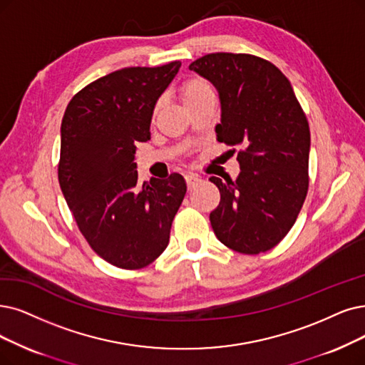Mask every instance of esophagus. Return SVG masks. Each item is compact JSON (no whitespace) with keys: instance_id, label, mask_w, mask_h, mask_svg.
<instances>
[{"instance_id":"esophagus-1","label":"esophagus","mask_w":365,"mask_h":365,"mask_svg":"<svg viewBox=\"0 0 365 365\" xmlns=\"http://www.w3.org/2000/svg\"><path fill=\"white\" fill-rule=\"evenodd\" d=\"M199 181H200V178L197 177V175H193V173H190V175H185V182H187V187H188V188L195 187Z\"/></svg>"}]
</instances>
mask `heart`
<instances>
[{"mask_svg":"<svg viewBox=\"0 0 365 365\" xmlns=\"http://www.w3.org/2000/svg\"><path fill=\"white\" fill-rule=\"evenodd\" d=\"M181 100L184 106H190L193 103H196V101L205 98L208 96H214V90L211 83L203 79V78H199V76H195V78H188L182 82L181 85Z\"/></svg>","mask_w":365,"mask_h":365,"instance_id":"b5f03b06","label":"heart"}]
</instances>
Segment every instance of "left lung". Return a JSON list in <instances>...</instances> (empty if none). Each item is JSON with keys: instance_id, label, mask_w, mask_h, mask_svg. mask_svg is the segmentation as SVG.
Here are the masks:
<instances>
[{"instance_id": "obj_1", "label": "left lung", "mask_w": 365, "mask_h": 365, "mask_svg": "<svg viewBox=\"0 0 365 365\" xmlns=\"http://www.w3.org/2000/svg\"><path fill=\"white\" fill-rule=\"evenodd\" d=\"M188 68L212 82L220 96L218 142L240 148L238 178H210L220 190V203L210 214L212 230L238 253L268 252L292 229L307 196V116L289 79L264 58L217 52Z\"/></svg>"}]
</instances>
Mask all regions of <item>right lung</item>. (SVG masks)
I'll use <instances>...</instances> for the list:
<instances>
[{
    "label": "right lung",
    "mask_w": 365,
    "mask_h": 365,
    "mask_svg": "<svg viewBox=\"0 0 365 365\" xmlns=\"http://www.w3.org/2000/svg\"><path fill=\"white\" fill-rule=\"evenodd\" d=\"M181 67H127L73 96L61 123L58 181L91 249L110 265L140 269L165 252L187 185L180 173L138 182V142L151 138L158 97Z\"/></svg>",
    "instance_id": "1"
}]
</instances>
